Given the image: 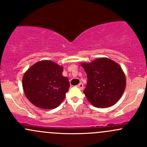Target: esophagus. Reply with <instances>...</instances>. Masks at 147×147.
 I'll return each mask as SVG.
<instances>
[{
	"label": "esophagus",
	"mask_w": 147,
	"mask_h": 147,
	"mask_svg": "<svg viewBox=\"0 0 147 147\" xmlns=\"http://www.w3.org/2000/svg\"><path fill=\"white\" fill-rule=\"evenodd\" d=\"M77 87H78V88L80 89V90H83V89H84V85H83V84L82 83H79V84H78V85L77 86Z\"/></svg>",
	"instance_id": "34e87169"
}]
</instances>
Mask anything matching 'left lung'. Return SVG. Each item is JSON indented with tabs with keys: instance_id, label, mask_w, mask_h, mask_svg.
<instances>
[{
	"instance_id": "1",
	"label": "left lung",
	"mask_w": 147,
	"mask_h": 147,
	"mask_svg": "<svg viewBox=\"0 0 147 147\" xmlns=\"http://www.w3.org/2000/svg\"><path fill=\"white\" fill-rule=\"evenodd\" d=\"M87 75L84 93L96 107L105 108L115 105L126 87V77L121 66L107 57H100L91 63H82Z\"/></svg>"
}]
</instances>
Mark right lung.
I'll use <instances>...</instances> for the list:
<instances>
[{"mask_svg": "<svg viewBox=\"0 0 147 147\" xmlns=\"http://www.w3.org/2000/svg\"><path fill=\"white\" fill-rule=\"evenodd\" d=\"M63 67L51 60H41L25 72L23 88L28 100L41 109L57 107L69 87V80L63 76Z\"/></svg>", "mask_w": 147, "mask_h": 147, "instance_id": "right-lung-1", "label": "right lung"}]
</instances>
